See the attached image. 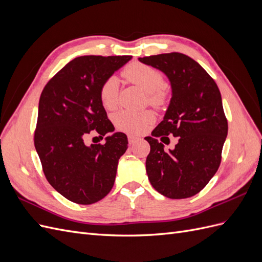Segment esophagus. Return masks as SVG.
<instances>
[{"label":"esophagus","instance_id":"obj_1","mask_svg":"<svg viewBox=\"0 0 262 262\" xmlns=\"http://www.w3.org/2000/svg\"><path fill=\"white\" fill-rule=\"evenodd\" d=\"M129 143L132 145V144H134L136 143V142H138L140 139L139 138H137V137H134V136H129Z\"/></svg>","mask_w":262,"mask_h":262}]
</instances>
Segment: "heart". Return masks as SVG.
<instances>
[{"mask_svg": "<svg viewBox=\"0 0 262 262\" xmlns=\"http://www.w3.org/2000/svg\"><path fill=\"white\" fill-rule=\"evenodd\" d=\"M122 75L130 83L139 86L148 94L149 104L160 106L165 101L166 92L163 89L164 77L160 71L143 64V63L134 62L126 67ZM118 80L115 76L107 78L101 84L99 90V98L101 105L105 109L112 110L118 104ZM154 120L152 113H133L129 110H123L115 117V122L120 130L139 133L145 129V126Z\"/></svg>", "mask_w": 262, "mask_h": 262, "instance_id": "b5f03b06", "label": "heart"}]
</instances>
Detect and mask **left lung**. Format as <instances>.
I'll return each mask as SVG.
<instances>
[{"mask_svg":"<svg viewBox=\"0 0 262 262\" xmlns=\"http://www.w3.org/2000/svg\"><path fill=\"white\" fill-rule=\"evenodd\" d=\"M139 61L160 70L171 87L168 108L152 136L179 138L169 151L155 138H145L150 145L145 162L148 180L169 199H186L208 185L221 164L228 126L220 90L207 71L186 54L163 53Z\"/></svg>","mask_w":262,"mask_h":262,"instance_id":"obj_1","label":"left lung"}]
</instances>
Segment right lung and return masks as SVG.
<instances>
[{"label": "right lung", "instance_id": "right-lung-1", "mask_svg": "<svg viewBox=\"0 0 262 262\" xmlns=\"http://www.w3.org/2000/svg\"><path fill=\"white\" fill-rule=\"evenodd\" d=\"M131 55H83L70 61L47 83L39 99L35 147L49 184L68 200L92 204L114 187L118 161L128 148L122 132L105 144H85L91 131L114 132L99 90Z\"/></svg>", "mask_w": 262, "mask_h": 262}]
</instances>
